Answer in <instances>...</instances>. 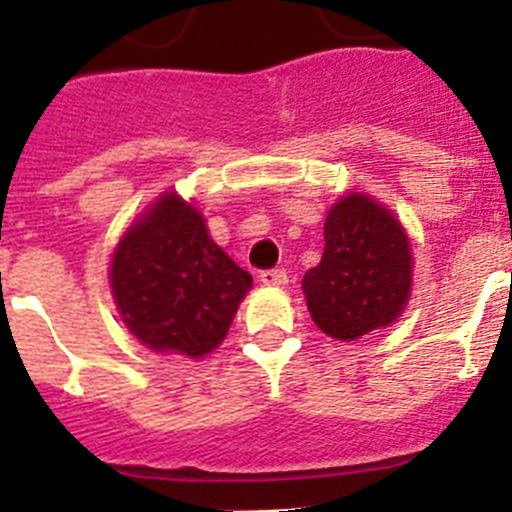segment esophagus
Segmentation results:
<instances>
[{"label":"esophagus","mask_w":512,"mask_h":512,"mask_svg":"<svg viewBox=\"0 0 512 512\" xmlns=\"http://www.w3.org/2000/svg\"><path fill=\"white\" fill-rule=\"evenodd\" d=\"M259 279L266 284V287H282V284H287V271H284V269H264L259 274Z\"/></svg>","instance_id":"1"}]
</instances>
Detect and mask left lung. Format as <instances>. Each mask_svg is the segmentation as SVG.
<instances>
[{"instance_id":"obj_1","label":"left lung","mask_w":512,"mask_h":512,"mask_svg":"<svg viewBox=\"0 0 512 512\" xmlns=\"http://www.w3.org/2000/svg\"><path fill=\"white\" fill-rule=\"evenodd\" d=\"M410 264L395 217L364 194H348L328 212L323 259L302 277L315 325L338 341L390 325L410 297Z\"/></svg>"}]
</instances>
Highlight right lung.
Wrapping results in <instances>:
<instances>
[{
    "label": "right lung",
    "instance_id": "obj_1",
    "mask_svg": "<svg viewBox=\"0 0 512 512\" xmlns=\"http://www.w3.org/2000/svg\"><path fill=\"white\" fill-rule=\"evenodd\" d=\"M110 282L143 346L194 359L223 341L251 274L212 243L200 212L166 194L122 235Z\"/></svg>",
    "mask_w": 512,
    "mask_h": 512
}]
</instances>
